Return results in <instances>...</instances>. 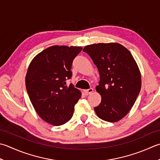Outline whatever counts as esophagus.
<instances>
[{"instance_id":"34e87169","label":"esophagus","mask_w":160,"mask_h":160,"mask_svg":"<svg viewBox=\"0 0 160 160\" xmlns=\"http://www.w3.org/2000/svg\"><path fill=\"white\" fill-rule=\"evenodd\" d=\"M93 92V88H90V89L84 90V92H85V93H86L87 95L90 94V93H92Z\"/></svg>"}]
</instances>
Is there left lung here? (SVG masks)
Returning <instances> with one entry per match:
<instances>
[{
	"label": "left lung",
	"instance_id": "left-lung-1",
	"mask_svg": "<svg viewBox=\"0 0 160 160\" xmlns=\"http://www.w3.org/2000/svg\"><path fill=\"white\" fill-rule=\"evenodd\" d=\"M97 67L100 82L96 89L101 102L94 108L97 116L108 122L123 118L132 108L142 87L141 73L131 52L117 43L86 46Z\"/></svg>",
	"mask_w": 160,
	"mask_h": 160
}]
</instances>
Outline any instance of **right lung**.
Here are the masks:
<instances>
[{"label": "right lung", "instance_id": "1", "mask_svg": "<svg viewBox=\"0 0 160 160\" xmlns=\"http://www.w3.org/2000/svg\"><path fill=\"white\" fill-rule=\"evenodd\" d=\"M80 46H52L30 62L26 86L30 101L39 117L53 126L69 121L81 92L66 81L72 76L71 65L82 51Z\"/></svg>", "mask_w": 160, "mask_h": 160}]
</instances>
